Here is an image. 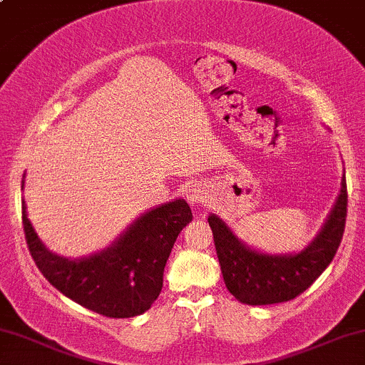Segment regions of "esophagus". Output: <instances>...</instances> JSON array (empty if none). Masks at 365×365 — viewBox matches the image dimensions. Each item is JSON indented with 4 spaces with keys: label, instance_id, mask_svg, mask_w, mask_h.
I'll use <instances>...</instances> for the list:
<instances>
[{
    "label": "esophagus",
    "instance_id": "obj_1",
    "mask_svg": "<svg viewBox=\"0 0 365 365\" xmlns=\"http://www.w3.org/2000/svg\"><path fill=\"white\" fill-rule=\"evenodd\" d=\"M187 200L192 205H204L207 202V192L204 190L202 185H192L187 190Z\"/></svg>",
    "mask_w": 365,
    "mask_h": 365
}]
</instances>
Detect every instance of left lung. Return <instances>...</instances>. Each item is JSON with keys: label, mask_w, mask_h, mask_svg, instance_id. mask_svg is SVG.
<instances>
[{"label": "left lung", "mask_w": 365, "mask_h": 365, "mask_svg": "<svg viewBox=\"0 0 365 365\" xmlns=\"http://www.w3.org/2000/svg\"><path fill=\"white\" fill-rule=\"evenodd\" d=\"M226 287L250 306L277 304L304 292L330 265L340 247L346 221V180L323 230L297 255H263L245 247L217 216H209Z\"/></svg>", "instance_id": "1"}]
</instances>
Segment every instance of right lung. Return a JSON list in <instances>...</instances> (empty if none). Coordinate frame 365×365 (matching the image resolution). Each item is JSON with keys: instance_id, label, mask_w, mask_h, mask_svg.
I'll return each instance as SVG.
<instances>
[{"instance_id": "obj_1", "label": "right lung", "mask_w": 365, "mask_h": 365, "mask_svg": "<svg viewBox=\"0 0 365 365\" xmlns=\"http://www.w3.org/2000/svg\"><path fill=\"white\" fill-rule=\"evenodd\" d=\"M21 200L25 240L35 265L66 297L107 318H133L153 306L180 231L192 221L185 200H173L140 216L102 253L68 260L49 252L35 235Z\"/></svg>"}]
</instances>
